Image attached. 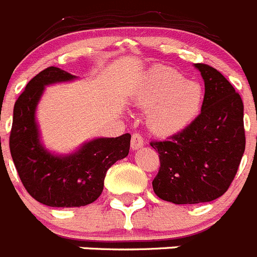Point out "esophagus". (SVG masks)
I'll use <instances>...</instances> for the list:
<instances>
[{"mask_svg":"<svg viewBox=\"0 0 257 257\" xmlns=\"http://www.w3.org/2000/svg\"><path fill=\"white\" fill-rule=\"evenodd\" d=\"M143 144H144V139H143L142 134L134 133L131 136V148L136 151V149L142 148Z\"/></svg>","mask_w":257,"mask_h":257,"instance_id":"esophagus-1","label":"esophagus"}]
</instances>
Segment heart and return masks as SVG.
<instances>
[{"label":"heart","instance_id":"1","mask_svg":"<svg viewBox=\"0 0 257 257\" xmlns=\"http://www.w3.org/2000/svg\"><path fill=\"white\" fill-rule=\"evenodd\" d=\"M203 97L198 82L187 81L178 70L162 65L152 68L136 91V103L152 108L149 126L161 135L188 126L198 115Z\"/></svg>","mask_w":257,"mask_h":257}]
</instances>
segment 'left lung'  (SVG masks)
<instances>
[{"label":"left lung","instance_id":"left-lung-1","mask_svg":"<svg viewBox=\"0 0 257 257\" xmlns=\"http://www.w3.org/2000/svg\"><path fill=\"white\" fill-rule=\"evenodd\" d=\"M205 81L201 113L167 140H152L160 170L153 190L175 205L205 203L221 197L234 180L246 147L243 103L219 70L196 64Z\"/></svg>","mask_w":257,"mask_h":257}]
</instances>
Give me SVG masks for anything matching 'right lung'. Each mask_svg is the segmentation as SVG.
<instances>
[{
    "label": "right lung",
    "mask_w": 257,
    "mask_h": 257,
    "mask_svg": "<svg viewBox=\"0 0 257 257\" xmlns=\"http://www.w3.org/2000/svg\"><path fill=\"white\" fill-rule=\"evenodd\" d=\"M76 78L65 70L49 67L35 76L14 105L10 153L27 192L50 207H81L100 197L110 166L130 151V134L100 138L67 157L52 156L38 139L35 110L44 87Z\"/></svg>",
    "instance_id": "obj_1"
}]
</instances>
